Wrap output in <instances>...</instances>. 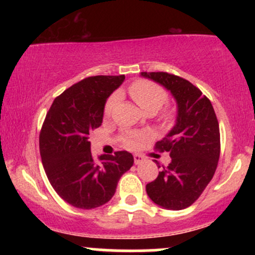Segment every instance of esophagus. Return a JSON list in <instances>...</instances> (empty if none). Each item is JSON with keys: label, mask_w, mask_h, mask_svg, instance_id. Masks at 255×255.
<instances>
[{"label": "esophagus", "mask_w": 255, "mask_h": 255, "mask_svg": "<svg viewBox=\"0 0 255 255\" xmlns=\"http://www.w3.org/2000/svg\"><path fill=\"white\" fill-rule=\"evenodd\" d=\"M133 158H134V163H135V164H140V163L144 162V159H145V158L139 153L133 154Z\"/></svg>", "instance_id": "obj_1"}]
</instances>
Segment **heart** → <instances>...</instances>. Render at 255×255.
Instances as JSON below:
<instances>
[{
	"label": "heart",
	"mask_w": 255,
	"mask_h": 255,
	"mask_svg": "<svg viewBox=\"0 0 255 255\" xmlns=\"http://www.w3.org/2000/svg\"><path fill=\"white\" fill-rule=\"evenodd\" d=\"M129 95L130 97L134 99V102L145 111H157L165 103L166 98H168V95H166L164 89H162L159 85L152 83L150 80H144V79L134 81V83L130 85ZM120 98H121V96H120L119 92L113 93V95L108 98L104 107L105 115H111V113L115 109L116 105L119 104ZM145 137H147V134H139L134 133V131H127V133H125L124 135H122V141H124L125 146H127V147L135 148L139 146L140 141H141L142 139H145Z\"/></svg>",
	"instance_id": "b5f03b06"
}]
</instances>
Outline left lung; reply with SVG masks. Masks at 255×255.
Instances as JSON below:
<instances>
[{
    "label": "left lung",
    "instance_id": "8db88e82",
    "mask_svg": "<svg viewBox=\"0 0 255 255\" xmlns=\"http://www.w3.org/2000/svg\"><path fill=\"white\" fill-rule=\"evenodd\" d=\"M141 77L170 91L177 104L176 124L154 146L169 152L171 162L146 184V192L164 209L183 210L200 197L217 169L221 153L217 116L210 99L186 79L166 72H141Z\"/></svg>",
    "mask_w": 255,
    "mask_h": 255
}]
</instances>
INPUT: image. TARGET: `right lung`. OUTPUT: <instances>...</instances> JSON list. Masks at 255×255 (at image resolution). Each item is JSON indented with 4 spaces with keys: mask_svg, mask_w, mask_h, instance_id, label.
Masks as SVG:
<instances>
[{
    "mask_svg": "<svg viewBox=\"0 0 255 255\" xmlns=\"http://www.w3.org/2000/svg\"><path fill=\"white\" fill-rule=\"evenodd\" d=\"M125 75H96L55 98L39 134L42 163L56 193L78 209H96L113 198L119 180L133 165L127 151L91 153L90 133L103 122L105 102Z\"/></svg>",
    "mask_w": 255,
    "mask_h": 255,
    "instance_id": "right-lung-1",
    "label": "right lung"
}]
</instances>
